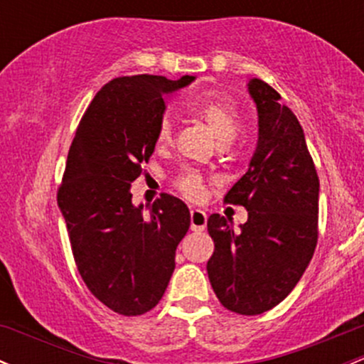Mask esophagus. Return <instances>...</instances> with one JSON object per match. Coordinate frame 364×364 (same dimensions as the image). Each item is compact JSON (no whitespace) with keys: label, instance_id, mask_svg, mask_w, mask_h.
I'll list each match as a JSON object with an SVG mask.
<instances>
[{"label":"esophagus","instance_id":"esophagus-1","mask_svg":"<svg viewBox=\"0 0 364 364\" xmlns=\"http://www.w3.org/2000/svg\"><path fill=\"white\" fill-rule=\"evenodd\" d=\"M190 223H191V230L193 231H203L207 226V214L200 209H191Z\"/></svg>","mask_w":364,"mask_h":364}]
</instances>
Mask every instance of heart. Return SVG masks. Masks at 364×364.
<instances>
[{
  "instance_id": "obj_1",
  "label": "heart",
  "mask_w": 364,
  "mask_h": 364,
  "mask_svg": "<svg viewBox=\"0 0 364 364\" xmlns=\"http://www.w3.org/2000/svg\"><path fill=\"white\" fill-rule=\"evenodd\" d=\"M188 110L209 126L219 143H230L237 136L238 127H240V115H238L237 105L225 95H200L188 103ZM171 136H173V124L169 119L164 117L159 124L155 141L159 146H164L171 141ZM176 186L185 197L198 200L205 190V181L200 173L188 169L176 178Z\"/></svg>"
}]
</instances>
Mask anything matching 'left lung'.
<instances>
[{
  "instance_id": "1",
  "label": "left lung",
  "mask_w": 364,
  "mask_h": 364,
  "mask_svg": "<svg viewBox=\"0 0 364 364\" xmlns=\"http://www.w3.org/2000/svg\"><path fill=\"white\" fill-rule=\"evenodd\" d=\"M247 87L257 109V146L225 200L245 207L249 219L238 231L225 215L207 219L214 240L207 273L226 309L254 316L292 292L313 259L319 179L294 112L261 79Z\"/></svg>"
}]
</instances>
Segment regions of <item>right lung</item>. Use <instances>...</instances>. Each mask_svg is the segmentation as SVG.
Returning a JSON list of instances; mask_svg holds the SVG:
<instances>
[{
	"mask_svg": "<svg viewBox=\"0 0 364 364\" xmlns=\"http://www.w3.org/2000/svg\"><path fill=\"white\" fill-rule=\"evenodd\" d=\"M162 75L112 79L79 122L58 188L72 254L90 292L124 316L154 309L174 271L176 247L190 228L185 202L164 193L145 215L131 183L155 150L164 95L193 82Z\"/></svg>",
	"mask_w": 364,
	"mask_h": 364,
	"instance_id": "1",
	"label": "right lung"
}]
</instances>
